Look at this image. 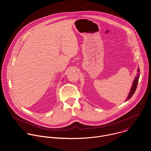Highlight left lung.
<instances>
[{
	"mask_svg": "<svg viewBox=\"0 0 151 151\" xmlns=\"http://www.w3.org/2000/svg\"><path fill=\"white\" fill-rule=\"evenodd\" d=\"M137 72H139V68H138ZM139 73H137V76H136V78H135V79H134V81H133V85H132V88H131V89H130V93H129V95H128V98H127V99H126V101H127L129 99H130V98L133 96V95L134 94V93L136 91V88H137V84H138V81H139Z\"/></svg>",
	"mask_w": 151,
	"mask_h": 151,
	"instance_id": "8db88e82",
	"label": "left lung"
}]
</instances>
